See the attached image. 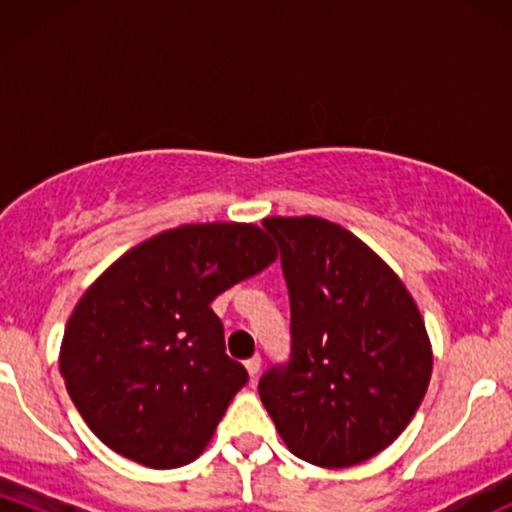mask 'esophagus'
Returning a JSON list of instances; mask_svg holds the SVG:
<instances>
[{
	"label": "esophagus",
	"instance_id": "34e87169",
	"mask_svg": "<svg viewBox=\"0 0 512 512\" xmlns=\"http://www.w3.org/2000/svg\"><path fill=\"white\" fill-rule=\"evenodd\" d=\"M245 368H248L250 378H255V375L260 373V368H262V356L255 354L252 358H248V361H245Z\"/></svg>",
	"mask_w": 512,
	"mask_h": 512
}]
</instances>
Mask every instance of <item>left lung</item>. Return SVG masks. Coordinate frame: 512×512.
<instances>
[{"instance_id":"1","label":"left lung","mask_w":512,"mask_h":512,"mask_svg":"<svg viewBox=\"0 0 512 512\" xmlns=\"http://www.w3.org/2000/svg\"><path fill=\"white\" fill-rule=\"evenodd\" d=\"M291 303V356L260 378L276 431L317 467L366 462L407 428L431 380L419 308L387 264L337 223L272 216Z\"/></svg>"}]
</instances>
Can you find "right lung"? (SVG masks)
Masks as SVG:
<instances>
[{"label":"right lung","instance_id":"right-lung-1","mask_svg":"<svg viewBox=\"0 0 512 512\" xmlns=\"http://www.w3.org/2000/svg\"><path fill=\"white\" fill-rule=\"evenodd\" d=\"M274 260L252 223L180 226L129 250L81 296L60 370L110 450L154 469L197 460L248 383L211 301Z\"/></svg>","mask_w":512,"mask_h":512}]
</instances>
